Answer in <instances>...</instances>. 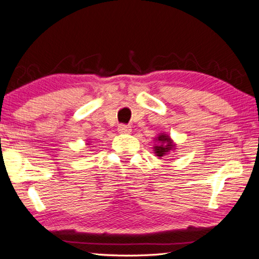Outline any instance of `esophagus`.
<instances>
[{
  "instance_id": "1",
  "label": "esophagus",
  "mask_w": 259,
  "mask_h": 259,
  "mask_svg": "<svg viewBox=\"0 0 259 259\" xmlns=\"http://www.w3.org/2000/svg\"><path fill=\"white\" fill-rule=\"evenodd\" d=\"M131 131H132V128H131L130 125L120 124L118 126V132L121 134H128V133H131Z\"/></svg>"
}]
</instances>
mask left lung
<instances>
[{
    "label": "left lung",
    "instance_id": "8db88e82",
    "mask_svg": "<svg viewBox=\"0 0 259 259\" xmlns=\"http://www.w3.org/2000/svg\"><path fill=\"white\" fill-rule=\"evenodd\" d=\"M157 141L160 145L154 147L156 156H158V157L165 156V155H168L170 153L171 149H174L175 145L172 143V141H171V139L168 137V135L161 134L160 137L157 138Z\"/></svg>",
    "mask_w": 259,
    "mask_h": 259
}]
</instances>
